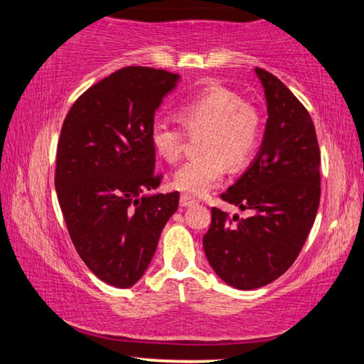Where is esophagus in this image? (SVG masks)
<instances>
[{
	"instance_id": "esophagus-1",
	"label": "esophagus",
	"mask_w": 364,
	"mask_h": 364,
	"mask_svg": "<svg viewBox=\"0 0 364 364\" xmlns=\"http://www.w3.org/2000/svg\"><path fill=\"white\" fill-rule=\"evenodd\" d=\"M196 200H193L192 197H188V196H181V207H192V205H196Z\"/></svg>"
}]
</instances>
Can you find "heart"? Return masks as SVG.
Segmentation results:
<instances>
[{
  "instance_id": "b5f03b06",
  "label": "heart",
  "mask_w": 364,
  "mask_h": 364,
  "mask_svg": "<svg viewBox=\"0 0 364 364\" xmlns=\"http://www.w3.org/2000/svg\"><path fill=\"white\" fill-rule=\"evenodd\" d=\"M188 131L202 132L203 156L182 164L173 172L172 186L188 197H203L223 181L227 163L242 166L253 156L260 141V116L230 89L208 86L188 94L177 107ZM183 129L159 119L151 127V142L167 162H176L183 149Z\"/></svg>"
}]
</instances>
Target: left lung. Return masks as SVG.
Instances as JSON below:
<instances>
[{"label": "left lung", "instance_id": "left-lung-1", "mask_svg": "<svg viewBox=\"0 0 364 364\" xmlns=\"http://www.w3.org/2000/svg\"><path fill=\"white\" fill-rule=\"evenodd\" d=\"M267 99L257 157L222 200L248 218L212 208L203 250L213 272L238 290L265 287L296 260L320 205V147L305 106L277 76L255 68Z\"/></svg>", "mask_w": 364, "mask_h": 364}]
</instances>
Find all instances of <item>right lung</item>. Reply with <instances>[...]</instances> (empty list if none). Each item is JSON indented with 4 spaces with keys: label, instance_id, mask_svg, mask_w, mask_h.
<instances>
[{
    "label": "right lung",
    "instance_id": "obj_1",
    "mask_svg": "<svg viewBox=\"0 0 364 364\" xmlns=\"http://www.w3.org/2000/svg\"><path fill=\"white\" fill-rule=\"evenodd\" d=\"M178 74L129 66L94 84L64 119L54 186L69 237L99 280L129 288L147 270L178 207L161 183L151 142L154 114Z\"/></svg>",
    "mask_w": 364,
    "mask_h": 364
}]
</instances>
